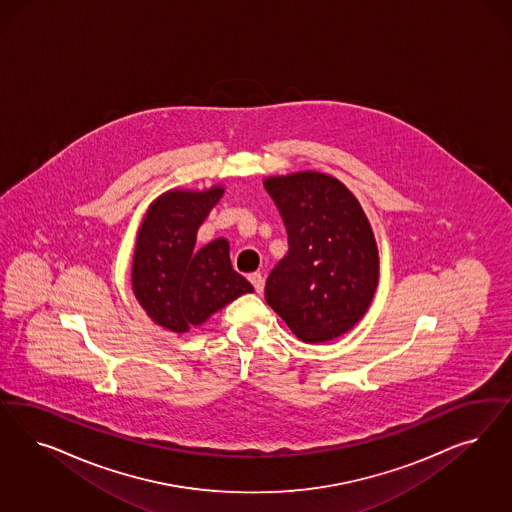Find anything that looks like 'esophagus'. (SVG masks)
Masks as SVG:
<instances>
[{"instance_id":"1","label":"esophagus","mask_w":512,"mask_h":512,"mask_svg":"<svg viewBox=\"0 0 512 512\" xmlns=\"http://www.w3.org/2000/svg\"><path fill=\"white\" fill-rule=\"evenodd\" d=\"M248 279H250L252 286H254V290H256L258 294H262V292H264L265 279L262 273H252Z\"/></svg>"}]
</instances>
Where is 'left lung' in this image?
<instances>
[{
    "label": "left lung",
    "mask_w": 512,
    "mask_h": 512,
    "mask_svg": "<svg viewBox=\"0 0 512 512\" xmlns=\"http://www.w3.org/2000/svg\"><path fill=\"white\" fill-rule=\"evenodd\" d=\"M288 252L265 282V301L303 343H328L352 330L379 286V248L360 201L318 171L267 177Z\"/></svg>",
    "instance_id": "left-lung-1"
}]
</instances>
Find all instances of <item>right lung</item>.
I'll return each mask as SVG.
<instances>
[{"instance_id": "1", "label": "right lung", "mask_w": 512, "mask_h": 512, "mask_svg": "<svg viewBox=\"0 0 512 512\" xmlns=\"http://www.w3.org/2000/svg\"><path fill=\"white\" fill-rule=\"evenodd\" d=\"M224 194L173 188L154 199L137 231L132 290L150 320L173 333L201 326L233 299L254 292L230 260V243L220 237L199 250V226Z\"/></svg>"}]
</instances>
